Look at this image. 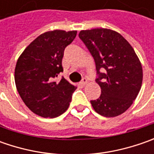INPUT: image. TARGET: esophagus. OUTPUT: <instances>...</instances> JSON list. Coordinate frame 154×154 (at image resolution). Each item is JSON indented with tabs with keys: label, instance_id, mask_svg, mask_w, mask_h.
<instances>
[{
	"label": "esophagus",
	"instance_id": "34e87169",
	"mask_svg": "<svg viewBox=\"0 0 154 154\" xmlns=\"http://www.w3.org/2000/svg\"><path fill=\"white\" fill-rule=\"evenodd\" d=\"M86 83H87V79L86 78H83L82 80L80 82V85L81 86H84L85 85H86Z\"/></svg>",
	"mask_w": 154,
	"mask_h": 154
}]
</instances>
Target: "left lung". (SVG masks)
<instances>
[{
	"label": "left lung",
	"mask_w": 154,
	"mask_h": 154,
	"mask_svg": "<svg viewBox=\"0 0 154 154\" xmlns=\"http://www.w3.org/2000/svg\"><path fill=\"white\" fill-rule=\"evenodd\" d=\"M96 63L101 95L91 103L94 110L105 117L125 112L139 93L143 72L133 47L120 33L106 28L83 30L79 33ZM103 68L104 73L99 70Z\"/></svg>",
	"instance_id": "obj_1"
}]
</instances>
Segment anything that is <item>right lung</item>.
Masks as SVG:
<instances>
[{
  "mask_svg": "<svg viewBox=\"0 0 154 154\" xmlns=\"http://www.w3.org/2000/svg\"><path fill=\"white\" fill-rule=\"evenodd\" d=\"M77 31L54 30L39 35L22 52L16 63L14 80L23 102L33 113L54 118L68 109L76 86L62 78V60L65 48Z\"/></svg>",
  "mask_w": 154,
  "mask_h": 154,
  "instance_id": "add662e5",
  "label": "right lung"
}]
</instances>
